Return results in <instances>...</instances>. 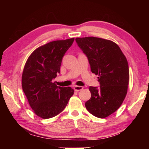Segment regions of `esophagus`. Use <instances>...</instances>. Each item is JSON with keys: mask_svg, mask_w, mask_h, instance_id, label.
Masks as SVG:
<instances>
[{"mask_svg": "<svg viewBox=\"0 0 149 149\" xmlns=\"http://www.w3.org/2000/svg\"><path fill=\"white\" fill-rule=\"evenodd\" d=\"M83 89V87L82 86H77V85H76V86L74 87V91H79L82 90Z\"/></svg>", "mask_w": 149, "mask_h": 149, "instance_id": "obj_1", "label": "esophagus"}]
</instances>
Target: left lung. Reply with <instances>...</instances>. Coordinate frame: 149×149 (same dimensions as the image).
I'll return each mask as SVG.
<instances>
[{
	"instance_id": "8db88e82",
	"label": "left lung",
	"mask_w": 149,
	"mask_h": 149,
	"mask_svg": "<svg viewBox=\"0 0 149 149\" xmlns=\"http://www.w3.org/2000/svg\"><path fill=\"white\" fill-rule=\"evenodd\" d=\"M75 40L88 59L91 72L98 75L100 83L99 87H89L91 98L85 102V107L95 117L105 118L119 109L127 94V59L111 40L93 36L76 38Z\"/></svg>"
}]
</instances>
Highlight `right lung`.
<instances>
[{
	"instance_id": "1",
	"label": "right lung",
	"mask_w": 149,
	"mask_h": 149,
	"mask_svg": "<svg viewBox=\"0 0 149 149\" xmlns=\"http://www.w3.org/2000/svg\"><path fill=\"white\" fill-rule=\"evenodd\" d=\"M74 38L55 40L34 50L24 66L22 89L34 113L49 119L63 111L74 93L70 87L57 86L52 82L60 72L65 53Z\"/></svg>"
}]
</instances>
